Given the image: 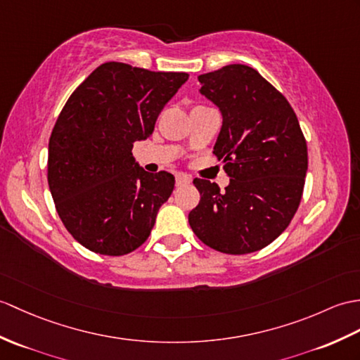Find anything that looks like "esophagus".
Masks as SVG:
<instances>
[{
	"mask_svg": "<svg viewBox=\"0 0 360 360\" xmlns=\"http://www.w3.org/2000/svg\"><path fill=\"white\" fill-rule=\"evenodd\" d=\"M190 182H191V178L187 176V174H178V176H176V187L188 186Z\"/></svg>",
	"mask_w": 360,
	"mask_h": 360,
	"instance_id": "1",
	"label": "esophagus"
}]
</instances>
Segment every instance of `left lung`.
Instances as JSON below:
<instances>
[{"label":"left lung","instance_id":"left-lung-1","mask_svg":"<svg viewBox=\"0 0 360 360\" xmlns=\"http://www.w3.org/2000/svg\"><path fill=\"white\" fill-rule=\"evenodd\" d=\"M200 95L219 108L213 153L230 184L193 181L200 200L188 224L205 245L227 255L266 247L288 227L302 198L308 153L297 116L253 67L230 64L198 77Z\"/></svg>","mask_w":360,"mask_h":360}]
</instances>
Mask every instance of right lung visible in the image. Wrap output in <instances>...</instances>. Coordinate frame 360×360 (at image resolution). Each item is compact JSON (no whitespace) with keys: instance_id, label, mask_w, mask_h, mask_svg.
Wrapping results in <instances>:
<instances>
[{"instance_id":"1","label":"right lung","mask_w":360,"mask_h":360,"mask_svg":"<svg viewBox=\"0 0 360 360\" xmlns=\"http://www.w3.org/2000/svg\"><path fill=\"white\" fill-rule=\"evenodd\" d=\"M187 79L112 61L67 99L49 139L47 181L64 227L90 252L122 256L147 240L174 176L146 172L131 148Z\"/></svg>"}]
</instances>
